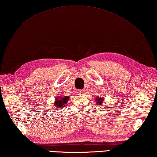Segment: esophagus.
<instances>
[{"instance_id": "34e87169", "label": "esophagus", "mask_w": 157, "mask_h": 157, "mask_svg": "<svg viewBox=\"0 0 157 157\" xmlns=\"http://www.w3.org/2000/svg\"><path fill=\"white\" fill-rule=\"evenodd\" d=\"M77 93H78V94H80V95H83V94H84V90H78V91H77Z\"/></svg>"}]
</instances>
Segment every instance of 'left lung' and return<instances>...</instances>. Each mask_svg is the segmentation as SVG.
<instances>
[{
  "label": "left lung",
  "instance_id": "obj_1",
  "mask_svg": "<svg viewBox=\"0 0 157 157\" xmlns=\"http://www.w3.org/2000/svg\"><path fill=\"white\" fill-rule=\"evenodd\" d=\"M96 100H97V103L98 104V105H102V103H103V100L104 99H103L102 98H101L100 97H97V98H96Z\"/></svg>",
  "mask_w": 157,
  "mask_h": 157
}]
</instances>
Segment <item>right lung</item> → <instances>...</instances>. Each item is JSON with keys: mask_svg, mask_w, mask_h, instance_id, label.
Wrapping results in <instances>:
<instances>
[{"mask_svg": "<svg viewBox=\"0 0 157 157\" xmlns=\"http://www.w3.org/2000/svg\"><path fill=\"white\" fill-rule=\"evenodd\" d=\"M69 98H70V97H67V96H66V97H56L55 98V103H54L55 108H63V107H65V104L67 103Z\"/></svg>", "mask_w": 157, "mask_h": 157, "instance_id": "right-lung-1", "label": "right lung"}]
</instances>
